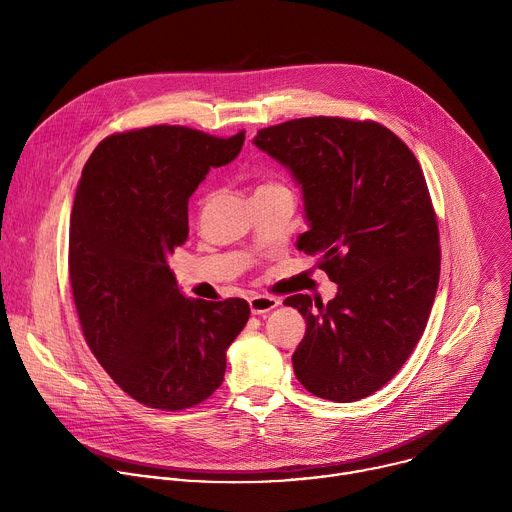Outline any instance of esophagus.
Segmentation results:
<instances>
[{
	"mask_svg": "<svg viewBox=\"0 0 512 512\" xmlns=\"http://www.w3.org/2000/svg\"><path fill=\"white\" fill-rule=\"evenodd\" d=\"M281 302L277 300V298H273V296H255V298H251L249 300V308H251V312L253 314H267L269 310H273V308H277Z\"/></svg>",
	"mask_w": 512,
	"mask_h": 512,
	"instance_id": "obj_1",
	"label": "esophagus"
}]
</instances>
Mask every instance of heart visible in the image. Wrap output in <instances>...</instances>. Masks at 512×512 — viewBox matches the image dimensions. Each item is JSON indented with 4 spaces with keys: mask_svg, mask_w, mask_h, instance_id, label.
<instances>
[{
    "mask_svg": "<svg viewBox=\"0 0 512 512\" xmlns=\"http://www.w3.org/2000/svg\"><path fill=\"white\" fill-rule=\"evenodd\" d=\"M279 184H263L259 190H269V188H277Z\"/></svg>",
    "mask_w": 512,
    "mask_h": 512,
    "instance_id": "1",
    "label": "heart"
}]
</instances>
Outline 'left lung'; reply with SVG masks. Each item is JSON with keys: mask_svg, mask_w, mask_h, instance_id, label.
Wrapping results in <instances>:
<instances>
[{"mask_svg": "<svg viewBox=\"0 0 512 512\" xmlns=\"http://www.w3.org/2000/svg\"><path fill=\"white\" fill-rule=\"evenodd\" d=\"M253 143L302 188L308 231L334 300L291 296L306 320L291 362L322 399L352 403L387 385L421 338L440 281V235L419 162L375 121L304 117L259 129Z\"/></svg>", "mask_w": 512, "mask_h": 512, "instance_id": "left-lung-1", "label": "left lung"}]
</instances>
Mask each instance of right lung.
I'll return each mask as SVG.
<instances>
[{"label":"right lung","instance_id":"add662e5","mask_svg":"<svg viewBox=\"0 0 512 512\" xmlns=\"http://www.w3.org/2000/svg\"><path fill=\"white\" fill-rule=\"evenodd\" d=\"M243 141L245 131L221 139L176 125L117 133L97 145L77 186L68 271L83 334L109 377L148 407L208 399L249 320L245 300L186 298L168 265L188 237V198Z\"/></svg>","mask_w":512,"mask_h":512}]
</instances>
